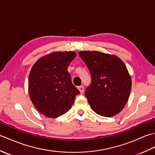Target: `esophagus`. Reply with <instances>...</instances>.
Masks as SVG:
<instances>
[{"instance_id":"esophagus-1","label":"esophagus","mask_w":155,"mask_h":155,"mask_svg":"<svg viewBox=\"0 0 155 155\" xmlns=\"http://www.w3.org/2000/svg\"><path fill=\"white\" fill-rule=\"evenodd\" d=\"M78 91H80L81 93H83V92H84V87L83 86V85L78 87Z\"/></svg>"}]
</instances>
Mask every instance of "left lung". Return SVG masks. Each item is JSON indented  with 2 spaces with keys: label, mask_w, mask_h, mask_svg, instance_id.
I'll list each match as a JSON object with an SVG mask.
<instances>
[{
  "label": "left lung",
  "mask_w": 155,
  "mask_h": 155,
  "mask_svg": "<svg viewBox=\"0 0 155 155\" xmlns=\"http://www.w3.org/2000/svg\"><path fill=\"white\" fill-rule=\"evenodd\" d=\"M78 55L91 74L92 83L85 95L92 109L106 117L120 113L132 87L130 75L123 61L117 55L97 51H80Z\"/></svg>",
  "instance_id": "left-lung-1"
}]
</instances>
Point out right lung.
<instances>
[{"label":"right lung","instance_id":"right-lung-1","mask_svg":"<svg viewBox=\"0 0 155 155\" xmlns=\"http://www.w3.org/2000/svg\"><path fill=\"white\" fill-rule=\"evenodd\" d=\"M73 51H56L38 58L28 77V94L39 113L55 118L68 112L79 91L72 84L68 67Z\"/></svg>","mask_w":155,"mask_h":155}]
</instances>
